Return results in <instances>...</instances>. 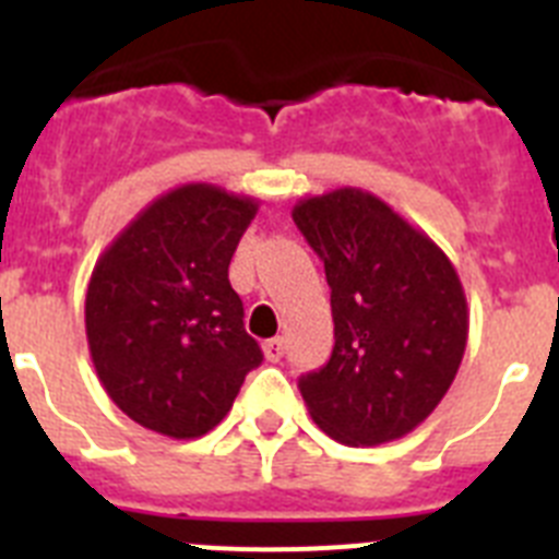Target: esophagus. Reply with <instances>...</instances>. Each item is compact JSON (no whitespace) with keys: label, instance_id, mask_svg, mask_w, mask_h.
Segmentation results:
<instances>
[{"label":"esophagus","instance_id":"1","mask_svg":"<svg viewBox=\"0 0 559 559\" xmlns=\"http://www.w3.org/2000/svg\"><path fill=\"white\" fill-rule=\"evenodd\" d=\"M263 353H265V358L271 360V364H276V360L283 358V355H285V338H283V335H274V338L265 341Z\"/></svg>","mask_w":559,"mask_h":559}]
</instances>
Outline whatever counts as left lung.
<instances>
[{"label":"left lung","instance_id":"1","mask_svg":"<svg viewBox=\"0 0 559 559\" xmlns=\"http://www.w3.org/2000/svg\"><path fill=\"white\" fill-rule=\"evenodd\" d=\"M322 257L335 347L299 378L305 406L344 445L406 437L445 397L467 347V299L431 237L372 192L341 187L294 206Z\"/></svg>","mask_w":559,"mask_h":559}]
</instances>
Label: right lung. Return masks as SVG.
<instances>
[{
    "label": "right lung",
    "mask_w": 559,
    "mask_h": 559,
    "mask_svg": "<svg viewBox=\"0 0 559 559\" xmlns=\"http://www.w3.org/2000/svg\"><path fill=\"white\" fill-rule=\"evenodd\" d=\"M254 215V199L185 185L142 210L97 260L86 290L88 353L108 397L142 428L204 437L263 364L229 283Z\"/></svg>",
    "instance_id": "1"
}]
</instances>
